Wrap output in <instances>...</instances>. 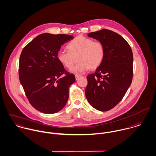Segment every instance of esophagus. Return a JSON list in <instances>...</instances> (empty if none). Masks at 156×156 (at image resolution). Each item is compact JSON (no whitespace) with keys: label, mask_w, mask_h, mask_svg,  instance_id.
<instances>
[{"label":"esophagus","mask_w":156,"mask_h":156,"mask_svg":"<svg viewBox=\"0 0 156 156\" xmlns=\"http://www.w3.org/2000/svg\"><path fill=\"white\" fill-rule=\"evenodd\" d=\"M81 76H78V75H75V79H76V80H78L80 78Z\"/></svg>","instance_id":"esophagus-1"}]
</instances>
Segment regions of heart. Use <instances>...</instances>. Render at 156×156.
Segmentation results:
<instances>
[{
    "label": "heart",
    "mask_w": 156,
    "mask_h": 156,
    "mask_svg": "<svg viewBox=\"0 0 156 156\" xmlns=\"http://www.w3.org/2000/svg\"><path fill=\"white\" fill-rule=\"evenodd\" d=\"M69 51L60 50L57 58L64 66L70 69L78 59V63L70 70L73 74L81 75L90 68L94 69L102 62L105 49L100 41H94L92 38L78 36L67 45Z\"/></svg>",
    "instance_id": "1"
}]
</instances>
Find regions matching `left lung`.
<instances>
[{
	"label": "left lung",
	"mask_w": 156,
	"mask_h": 156,
	"mask_svg": "<svg viewBox=\"0 0 156 156\" xmlns=\"http://www.w3.org/2000/svg\"><path fill=\"white\" fill-rule=\"evenodd\" d=\"M88 37L103 44L105 56L94 73L87 76L85 94L94 108L105 112L121 101L131 84L133 52L124 38L112 31L103 29L88 34Z\"/></svg>",
	"instance_id": "1"
}]
</instances>
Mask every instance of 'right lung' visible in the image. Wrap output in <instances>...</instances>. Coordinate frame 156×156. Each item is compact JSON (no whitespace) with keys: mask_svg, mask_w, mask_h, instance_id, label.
<instances>
[{"mask_svg":"<svg viewBox=\"0 0 156 156\" xmlns=\"http://www.w3.org/2000/svg\"><path fill=\"white\" fill-rule=\"evenodd\" d=\"M73 36L44 33L37 36L22 50L19 79L32 105L46 114L58 112L67 103L69 88L75 81L57 58L62 46ZM63 73L66 75L62 77Z\"/></svg>","mask_w":156,"mask_h":156,"instance_id":"right-lung-1","label":"right lung"}]
</instances>
